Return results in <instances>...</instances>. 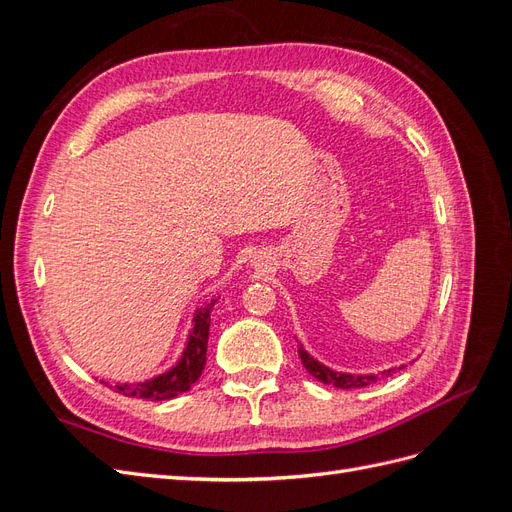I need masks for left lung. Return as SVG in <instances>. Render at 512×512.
I'll use <instances>...</instances> for the list:
<instances>
[{"mask_svg":"<svg viewBox=\"0 0 512 512\" xmlns=\"http://www.w3.org/2000/svg\"><path fill=\"white\" fill-rule=\"evenodd\" d=\"M299 356H301L303 367L309 371V374L324 384L335 386V389H361V386H369L371 382H376L380 378L376 374H346V371H335L327 365H322L320 361H316L312 354L303 350V346H299ZM393 371H395V367L386 369V371H382V376H391Z\"/></svg>","mask_w":512,"mask_h":512,"instance_id":"8db88e82","label":"left lung"}]
</instances>
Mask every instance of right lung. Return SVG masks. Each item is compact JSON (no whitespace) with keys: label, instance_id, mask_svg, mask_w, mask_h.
I'll use <instances>...</instances> for the list:
<instances>
[{"label":"right lung","instance_id":"1","mask_svg":"<svg viewBox=\"0 0 512 512\" xmlns=\"http://www.w3.org/2000/svg\"><path fill=\"white\" fill-rule=\"evenodd\" d=\"M218 299L207 301L203 307H198L192 318V331L188 342L179 356V361L160 376H153L143 382H117L108 384L115 393L126 397H138L149 401H164L173 399L185 391L200 378L207 363V342H209V327H211V309Z\"/></svg>","mask_w":512,"mask_h":512}]
</instances>
